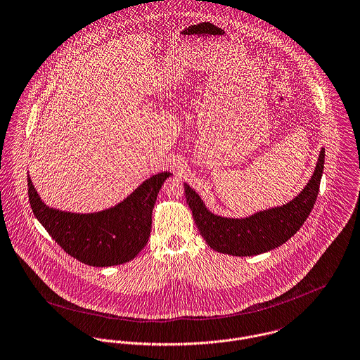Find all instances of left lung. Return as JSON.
<instances>
[{"label": "left lung", "mask_w": 360, "mask_h": 360, "mask_svg": "<svg viewBox=\"0 0 360 360\" xmlns=\"http://www.w3.org/2000/svg\"><path fill=\"white\" fill-rule=\"evenodd\" d=\"M326 148L321 150L316 171L303 192L282 207L259 212L247 219H226L210 213L199 195L185 185L186 203L195 223L217 252L234 257H251L268 252L293 237L307 220L319 196L324 171Z\"/></svg>", "instance_id": "1"}]
</instances>
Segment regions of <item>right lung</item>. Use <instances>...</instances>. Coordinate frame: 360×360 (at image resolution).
<instances>
[{
    "label": "right lung",
    "mask_w": 360,
    "mask_h": 360,
    "mask_svg": "<svg viewBox=\"0 0 360 360\" xmlns=\"http://www.w3.org/2000/svg\"><path fill=\"white\" fill-rule=\"evenodd\" d=\"M169 175H153L117 206L89 214L50 209L27 176L29 203L36 219L68 255L89 266H113L131 261L146 247L153 207Z\"/></svg>",
    "instance_id": "1"
}]
</instances>
